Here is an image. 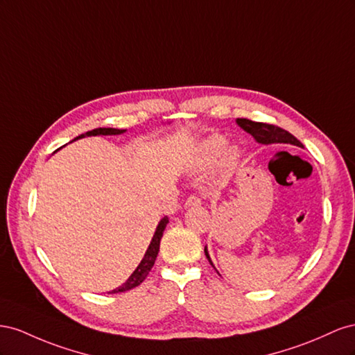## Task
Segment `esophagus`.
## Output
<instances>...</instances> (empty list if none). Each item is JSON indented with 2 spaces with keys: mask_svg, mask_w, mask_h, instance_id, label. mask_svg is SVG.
Returning a JSON list of instances; mask_svg holds the SVG:
<instances>
[{
  "mask_svg": "<svg viewBox=\"0 0 355 355\" xmlns=\"http://www.w3.org/2000/svg\"><path fill=\"white\" fill-rule=\"evenodd\" d=\"M199 204H200V198L198 195H189V198L186 199V207H193Z\"/></svg>",
  "mask_w": 355,
  "mask_h": 355,
  "instance_id": "obj_1",
  "label": "esophagus"
}]
</instances>
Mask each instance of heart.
<instances>
[{"label":"heart","mask_w":355,"mask_h":355,"mask_svg":"<svg viewBox=\"0 0 355 355\" xmlns=\"http://www.w3.org/2000/svg\"><path fill=\"white\" fill-rule=\"evenodd\" d=\"M226 139L220 137V135H214L208 139H205L204 143L200 146V151H199V159L202 165H209L217 162L223 153L226 150Z\"/></svg>","instance_id":"b5f03b06"}]
</instances>
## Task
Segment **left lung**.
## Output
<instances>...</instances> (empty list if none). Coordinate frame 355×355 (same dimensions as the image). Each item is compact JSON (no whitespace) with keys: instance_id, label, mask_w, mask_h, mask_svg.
Segmentation results:
<instances>
[{"instance_id":"8db88e82","label":"left lung","mask_w":355,"mask_h":355,"mask_svg":"<svg viewBox=\"0 0 355 355\" xmlns=\"http://www.w3.org/2000/svg\"><path fill=\"white\" fill-rule=\"evenodd\" d=\"M236 123L242 129L247 130L248 134L254 137L257 143H261V144H291V146L303 147V144L296 137H293L290 132H287V130H284L282 128H278L275 125L263 123V121H252L250 119H238ZM205 256L212 265V261H211L209 254L207 251V247H205ZM212 268H214V265H212Z\"/></svg>"}]
</instances>
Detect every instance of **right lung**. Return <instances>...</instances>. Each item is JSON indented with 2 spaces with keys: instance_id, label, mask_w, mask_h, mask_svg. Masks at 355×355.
<instances>
[{
  "instance_id": "right-lung-1",
  "label": "right lung",
  "mask_w": 355,
  "mask_h": 355,
  "mask_svg": "<svg viewBox=\"0 0 355 355\" xmlns=\"http://www.w3.org/2000/svg\"><path fill=\"white\" fill-rule=\"evenodd\" d=\"M123 132H125V129L96 128V129H94V130H89V132H86V134H83V135L77 137L76 139L83 138V137H86V135H87V137H90V135H119V134H123ZM166 225H168V217H164V218L160 220L159 226H157V229H156V232H155V236H153V239H151L150 245H148V248H147V251H146V254H144L143 260H141L138 268L134 270L132 275H130V277L128 278V281L125 282L123 286H120V287H117L116 290L110 291V293H123V291H128V290H132V288H135L137 286H139L141 282H143V281L147 278L148 272L151 270V268H153L155 261H156L157 252H159V247H160V239H162V235H164V230H165Z\"/></svg>"
}]
</instances>
